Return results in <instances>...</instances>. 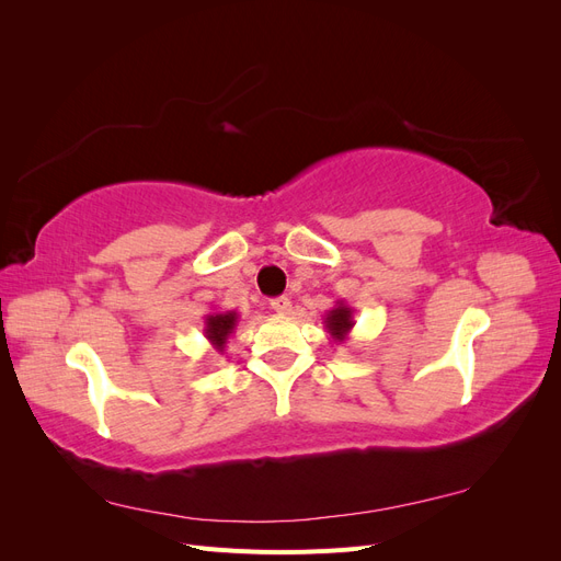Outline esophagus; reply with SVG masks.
<instances>
[{
	"instance_id": "obj_1",
	"label": "esophagus",
	"mask_w": 561,
	"mask_h": 561,
	"mask_svg": "<svg viewBox=\"0 0 561 561\" xmlns=\"http://www.w3.org/2000/svg\"><path fill=\"white\" fill-rule=\"evenodd\" d=\"M271 311L278 313V316H287V313L293 311V301L287 299V297H276V299H271Z\"/></svg>"
}]
</instances>
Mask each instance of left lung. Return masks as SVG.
Wrapping results in <instances>:
<instances>
[{"label":"left lung","mask_w":561,"mask_h":561,"mask_svg":"<svg viewBox=\"0 0 561 561\" xmlns=\"http://www.w3.org/2000/svg\"><path fill=\"white\" fill-rule=\"evenodd\" d=\"M322 322H325V330L328 334L332 336L334 344H346L348 342V334L355 325V318H353V309L348 307V304L344 299H336L334 309H330L325 313V318H322Z\"/></svg>","instance_id":"obj_1"}]
</instances>
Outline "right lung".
Instances as JSON below:
<instances>
[{"mask_svg": "<svg viewBox=\"0 0 561 561\" xmlns=\"http://www.w3.org/2000/svg\"><path fill=\"white\" fill-rule=\"evenodd\" d=\"M236 325H239V313L236 311H215L208 313L206 320H203V334H206L208 344L217 351L225 353L229 336L233 334Z\"/></svg>", "mask_w": 561, "mask_h": 561, "instance_id": "obj_1", "label": "right lung"}]
</instances>
